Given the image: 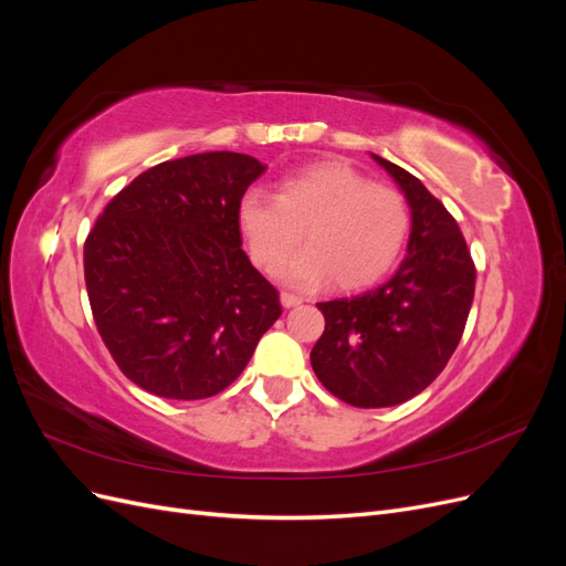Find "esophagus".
<instances>
[{"label": "esophagus", "instance_id": "34e87169", "mask_svg": "<svg viewBox=\"0 0 566 566\" xmlns=\"http://www.w3.org/2000/svg\"><path fill=\"white\" fill-rule=\"evenodd\" d=\"M304 300L302 297H297V295H293V293H281V304L285 306V310H293V306H297V304H302Z\"/></svg>", "mask_w": 566, "mask_h": 566}]
</instances>
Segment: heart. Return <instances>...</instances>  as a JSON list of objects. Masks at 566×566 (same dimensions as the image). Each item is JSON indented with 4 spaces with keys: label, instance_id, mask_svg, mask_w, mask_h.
<instances>
[{
    "label": "heart",
    "instance_id": "obj_1",
    "mask_svg": "<svg viewBox=\"0 0 566 566\" xmlns=\"http://www.w3.org/2000/svg\"><path fill=\"white\" fill-rule=\"evenodd\" d=\"M238 224L252 260L276 271L300 245L310 248L283 271L302 290L335 281L342 290L380 281L399 260L410 229L406 198L342 163H316L285 177L279 196L250 188L238 200Z\"/></svg>",
    "mask_w": 566,
    "mask_h": 566
}]
</instances>
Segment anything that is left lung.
I'll return each mask as SVG.
<instances>
[{"instance_id":"8db88e82","label":"left lung","mask_w":566,"mask_h":566,"mask_svg":"<svg viewBox=\"0 0 566 566\" xmlns=\"http://www.w3.org/2000/svg\"><path fill=\"white\" fill-rule=\"evenodd\" d=\"M410 208L403 262L361 295L318 302L325 331L312 349L321 385L356 408L413 399L447 368L474 297V262L449 210L424 184L380 156Z\"/></svg>"}]
</instances>
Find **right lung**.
Listing matches in <instances>:
<instances>
[{"label":"right lung","instance_id":"add662e5","mask_svg":"<svg viewBox=\"0 0 566 566\" xmlns=\"http://www.w3.org/2000/svg\"><path fill=\"white\" fill-rule=\"evenodd\" d=\"M266 172L245 153L167 160L125 186L84 243V281L117 368L163 399H208L281 316L243 252L238 200Z\"/></svg>","mask_w":566,"mask_h":566}]
</instances>
